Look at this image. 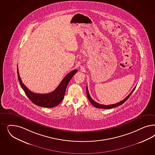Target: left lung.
I'll return each instance as SVG.
<instances>
[{
  "label": "left lung",
  "instance_id": "left-lung-1",
  "mask_svg": "<svg viewBox=\"0 0 155 155\" xmlns=\"http://www.w3.org/2000/svg\"><path fill=\"white\" fill-rule=\"evenodd\" d=\"M135 88H136V87H135V88L133 89V90L131 91V92L130 93V94L128 95V96H127L124 100L121 101L119 102V103H116V104H110V105H103V104H99V103L95 102V101L93 100V99L91 98V97L90 96V94H89V92H88V88H87V87H86V92H87V98L88 99V100H90L91 104L93 105V106H94L95 107L97 108H101V109H110V108H114V107H117V106H119V105L123 104L125 102V101L127 100V99L130 97V96L131 95V94H132V92H134V91L135 90Z\"/></svg>",
  "mask_w": 155,
  "mask_h": 155
}]
</instances>
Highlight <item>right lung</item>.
I'll return each mask as SVG.
<instances>
[{
  "instance_id": "right-lung-1",
  "label": "right lung",
  "mask_w": 155,
  "mask_h": 155,
  "mask_svg": "<svg viewBox=\"0 0 155 155\" xmlns=\"http://www.w3.org/2000/svg\"><path fill=\"white\" fill-rule=\"evenodd\" d=\"M77 72L78 70H73L66 75L61 81L60 84L53 92L45 94H40L34 93L26 87V86L22 83L19 76L18 68L17 69L18 80L22 89L25 92V95L35 105L45 108H52L56 107L63 100L67 85L72 78Z\"/></svg>"
}]
</instances>
